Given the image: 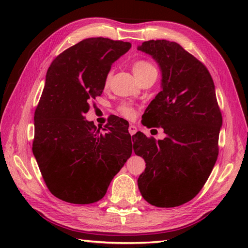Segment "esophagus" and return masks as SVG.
<instances>
[{"label":"esophagus","instance_id":"34e87169","mask_svg":"<svg viewBox=\"0 0 248 248\" xmlns=\"http://www.w3.org/2000/svg\"><path fill=\"white\" fill-rule=\"evenodd\" d=\"M128 130H129V133H130L131 135H134V134L136 133V131H138V130H136L135 125H133V124H130Z\"/></svg>","mask_w":248,"mask_h":248}]
</instances>
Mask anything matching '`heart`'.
I'll return each mask as SVG.
<instances>
[{
  "label": "heart",
  "instance_id": "heart-1",
  "mask_svg": "<svg viewBox=\"0 0 248 248\" xmlns=\"http://www.w3.org/2000/svg\"><path fill=\"white\" fill-rule=\"evenodd\" d=\"M132 71L134 73L135 78L140 80V78H144L148 75H151V73H156L155 67L151 64L148 61H136L132 64ZM110 78H112V71H109L107 77H105V84L109 83ZM121 114H123L124 117L127 118H132L134 116V112L132 108H130L128 107H124L121 108Z\"/></svg>",
  "mask_w": 248,
  "mask_h": 248
}]
</instances>
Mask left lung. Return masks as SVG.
Segmentation results:
<instances>
[{
    "mask_svg": "<svg viewBox=\"0 0 248 248\" xmlns=\"http://www.w3.org/2000/svg\"><path fill=\"white\" fill-rule=\"evenodd\" d=\"M138 50L155 61L162 75L161 92L141 123L166 134L157 141L141 132L132 136L135 155L146 162L138 186L150 204L178 207L199 193L217 160L223 119L215 86L207 68L177 43L149 40Z\"/></svg>",
    "mask_w": 248,
    "mask_h": 248,
    "instance_id": "left-lung-1",
    "label": "left lung"
}]
</instances>
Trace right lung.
<instances>
[{"label":"right lung","instance_id":"1","mask_svg":"<svg viewBox=\"0 0 248 248\" xmlns=\"http://www.w3.org/2000/svg\"><path fill=\"white\" fill-rule=\"evenodd\" d=\"M130 48L124 41L87 38L62 52L46 71L34 116L33 154L50 192L64 202L103 198L132 155L124 120L114 117L103 129L84 116L102 94L113 62Z\"/></svg>","mask_w":248,"mask_h":248}]
</instances>
